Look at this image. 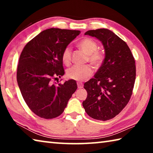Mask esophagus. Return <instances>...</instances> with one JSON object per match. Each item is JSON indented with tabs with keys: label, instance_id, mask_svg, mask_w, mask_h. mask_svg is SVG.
Listing matches in <instances>:
<instances>
[{
	"label": "esophagus",
	"instance_id": "esophagus-1",
	"mask_svg": "<svg viewBox=\"0 0 153 153\" xmlns=\"http://www.w3.org/2000/svg\"><path fill=\"white\" fill-rule=\"evenodd\" d=\"M77 87H78V88H83V84L82 82H77Z\"/></svg>",
	"mask_w": 153,
	"mask_h": 153
}]
</instances>
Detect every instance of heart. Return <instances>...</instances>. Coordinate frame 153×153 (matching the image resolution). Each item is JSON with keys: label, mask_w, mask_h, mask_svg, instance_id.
Returning <instances> with one entry per match:
<instances>
[{"label": "heart", "mask_w": 153, "mask_h": 153, "mask_svg": "<svg viewBox=\"0 0 153 153\" xmlns=\"http://www.w3.org/2000/svg\"><path fill=\"white\" fill-rule=\"evenodd\" d=\"M78 46L87 55L86 61L95 67L99 66L103 60L102 54L97 51L98 46L94 40L86 38L79 41ZM71 59V48L67 46L62 53V60L65 65H69ZM92 74V69L88 65H74L66 71L67 77L77 81H83L87 79Z\"/></svg>", "instance_id": "obj_1"}]
</instances>
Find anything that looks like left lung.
Listing matches in <instances>:
<instances>
[{"instance_id":"1","label":"left lung","mask_w":153,"mask_h":153,"mask_svg":"<svg viewBox=\"0 0 153 153\" xmlns=\"http://www.w3.org/2000/svg\"><path fill=\"white\" fill-rule=\"evenodd\" d=\"M102 42L105 56L94 78L84 84L86 99L82 102L90 117L107 121L115 117L128 104L136 79L135 60L126 42L108 29L85 33Z\"/></svg>"}]
</instances>
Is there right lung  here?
I'll return each mask as SVG.
<instances>
[{
    "mask_svg": "<svg viewBox=\"0 0 153 153\" xmlns=\"http://www.w3.org/2000/svg\"><path fill=\"white\" fill-rule=\"evenodd\" d=\"M79 30L50 28L28 42L21 53L17 80L27 105L39 117L53 119L63 112L77 86L74 79L55 85L65 71L62 53Z\"/></svg>",
    "mask_w": 153,
    "mask_h": 153,
    "instance_id": "right-lung-1",
    "label": "right lung"
}]
</instances>
